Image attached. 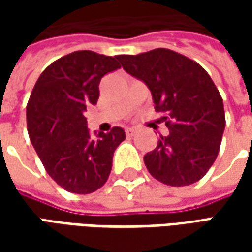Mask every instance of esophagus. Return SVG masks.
<instances>
[{
  "label": "esophagus",
  "mask_w": 252,
  "mask_h": 252,
  "mask_svg": "<svg viewBox=\"0 0 252 252\" xmlns=\"http://www.w3.org/2000/svg\"><path fill=\"white\" fill-rule=\"evenodd\" d=\"M135 132H136V128H126V136H133L135 135Z\"/></svg>",
  "instance_id": "34e87169"
}]
</instances>
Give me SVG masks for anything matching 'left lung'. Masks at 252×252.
Here are the masks:
<instances>
[{
    "label": "left lung",
    "mask_w": 252,
    "mask_h": 252,
    "mask_svg": "<svg viewBox=\"0 0 252 252\" xmlns=\"http://www.w3.org/2000/svg\"><path fill=\"white\" fill-rule=\"evenodd\" d=\"M128 74L142 79L163 115L169 136L144 155L155 180L170 186L200 181L216 160L225 128L222 98L209 74L194 61L167 48L119 55Z\"/></svg>",
    "instance_id": "8db88e82"
}]
</instances>
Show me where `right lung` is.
<instances>
[{
	"label": "right lung",
	"mask_w": 252,
	"mask_h": 252,
	"mask_svg": "<svg viewBox=\"0 0 252 252\" xmlns=\"http://www.w3.org/2000/svg\"><path fill=\"white\" fill-rule=\"evenodd\" d=\"M119 57L75 51L41 72L27 104V128L44 169L63 189L93 193L108 181L120 126L92 137L83 116L99 97L101 78L120 68Z\"/></svg>",
	"instance_id": "obj_1"
}]
</instances>
